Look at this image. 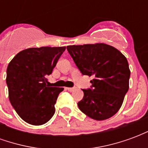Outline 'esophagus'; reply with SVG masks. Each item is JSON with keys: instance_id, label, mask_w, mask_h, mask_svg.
I'll return each mask as SVG.
<instances>
[{"instance_id": "1", "label": "esophagus", "mask_w": 148, "mask_h": 148, "mask_svg": "<svg viewBox=\"0 0 148 148\" xmlns=\"http://www.w3.org/2000/svg\"><path fill=\"white\" fill-rule=\"evenodd\" d=\"M66 90L68 91H70V92H73V91L76 90V88L75 87H68V88H66Z\"/></svg>"}]
</instances>
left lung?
Instances as JSON below:
<instances>
[{
    "label": "left lung",
    "instance_id": "8db88e82",
    "mask_svg": "<svg viewBox=\"0 0 148 148\" xmlns=\"http://www.w3.org/2000/svg\"><path fill=\"white\" fill-rule=\"evenodd\" d=\"M66 49L81 73L93 77L90 89L82 90L79 109L96 121L112 116L122 106L129 87L127 58L105 43L67 46Z\"/></svg>",
    "mask_w": 148,
    "mask_h": 148
}]
</instances>
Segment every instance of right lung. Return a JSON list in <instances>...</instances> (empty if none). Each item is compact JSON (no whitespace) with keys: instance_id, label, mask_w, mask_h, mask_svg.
Returning a JSON list of instances; mask_svg holds the SVG:
<instances>
[{"instance_id":"obj_1","label":"right lung","mask_w":148,"mask_h":148,"mask_svg":"<svg viewBox=\"0 0 148 148\" xmlns=\"http://www.w3.org/2000/svg\"><path fill=\"white\" fill-rule=\"evenodd\" d=\"M66 47H33L19 52L7 68L6 83L13 109L32 125L45 124L55 114V105L63 88L48 86L52 73Z\"/></svg>"}]
</instances>
